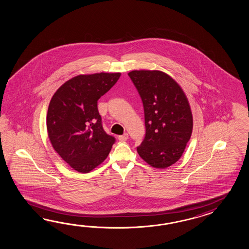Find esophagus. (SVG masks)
<instances>
[{"instance_id":"esophagus-1","label":"esophagus","mask_w":249,"mask_h":249,"mask_svg":"<svg viewBox=\"0 0 249 249\" xmlns=\"http://www.w3.org/2000/svg\"><path fill=\"white\" fill-rule=\"evenodd\" d=\"M119 138L120 141L125 142V141H127V138H128V135H127V133H124L122 136H119V138Z\"/></svg>"}]
</instances>
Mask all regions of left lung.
I'll return each mask as SVG.
<instances>
[{
  "label": "left lung",
  "instance_id": "8db88e82",
  "mask_svg": "<svg viewBox=\"0 0 249 249\" xmlns=\"http://www.w3.org/2000/svg\"><path fill=\"white\" fill-rule=\"evenodd\" d=\"M144 111L145 136L137 147L148 164L164 169L175 163L189 141L193 119L188 101L177 82L159 71L128 73Z\"/></svg>",
  "mask_w": 249,
  "mask_h": 249
}]
</instances>
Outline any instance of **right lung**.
Here are the masks:
<instances>
[{
  "label": "right lung",
  "instance_id": "obj_1",
  "mask_svg": "<svg viewBox=\"0 0 249 249\" xmlns=\"http://www.w3.org/2000/svg\"><path fill=\"white\" fill-rule=\"evenodd\" d=\"M121 73L79 75L56 91L48 107L46 126L53 147L78 172L99 165L116 139L105 132L97 101L115 85Z\"/></svg>",
  "mask_w": 249,
  "mask_h": 249
}]
</instances>
